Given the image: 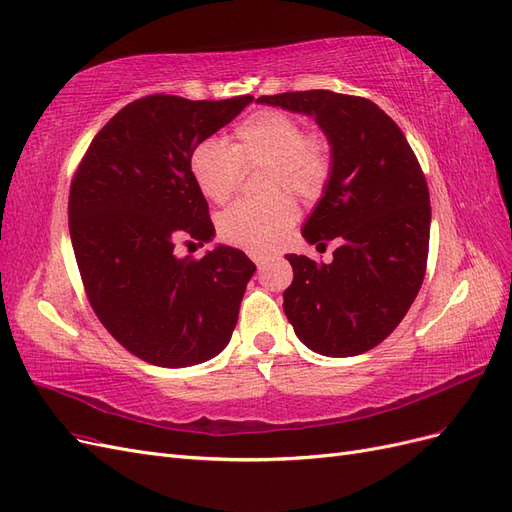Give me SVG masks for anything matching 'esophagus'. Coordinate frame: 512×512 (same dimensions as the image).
I'll use <instances>...</instances> for the list:
<instances>
[{
    "mask_svg": "<svg viewBox=\"0 0 512 512\" xmlns=\"http://www.w3.org/2000/svg\"><path fill=\"white\" fill-rule=\"evenodd\" d=\"M268 255H257V253H253V261H255V264H257V268H259V272L261 270H264L266 268V264H268Z\"/></svg>",
    "mask_w": 512,
    "mask_h": 512,
    "instance_id": "1",
    "label": "esophagus"
}]
</instances>
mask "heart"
<instances>
[{"mask_svg": "<svg viewBox=\"0 0 512 512\" xmlns=\"http://www.w3.org/2000/svg\"><path fill=\"white\" fill-rule=\"evenodd\" d=\"M191 173L199 191L214 203L236 191L242 167L264 165V201H238L218 216L221 238L244 251L261 253L279 244L296 223L289 195L313 199L324 191L332 158L319 135L302 133L300 122L285 111L264 109L242 120L231 143L208 137L195 145Z\"/></svg>", "mask_w": 512, "mask_h": 512, "instance_id": "obj_1", "label": "heart"}]
</instances>
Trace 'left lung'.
<instances>
[{
    "instance_id": "left-lung-1",
    "label": "left lung",
    "mask_w": 512,
    "mask_h": 512,
    "mask_svg": "<svg viewBox=\"0 0 512 512\" xmlns=\"http://www.w3.org/2000/svg\"><path fill=\"white\" fill-rule=\"evenodd\" d=\"M257 102L311 115L330 143V178L302 236L317 246L337 238L341 246L330 264L287 255L294 268L283 294L289 324L321 356L369 352L401 324L425 279V175L401 128L367 98L309 90Z\"/></svg>"
}]
</instances>
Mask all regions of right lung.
<instances>
[{
    "label": "right lung",
    "instance_id": "obj_1",
    "mask_svg": "<svg viewBox=\"0 0 512 512\" xmlns=\"http://www.w3.org/2000/svg\"><path fill=\"white\" fill-rule=\"evenodd\" d=\"M253 96L186 100L154 94L102 126L70 186L72 251L100 324L156 367H193L227 347L255 264L238 248L178 257V242L214 238L191 173L195 145Z\"/></svg>",
    "mask_w": 512,
    "mask_h": 512
}]
</instances>
